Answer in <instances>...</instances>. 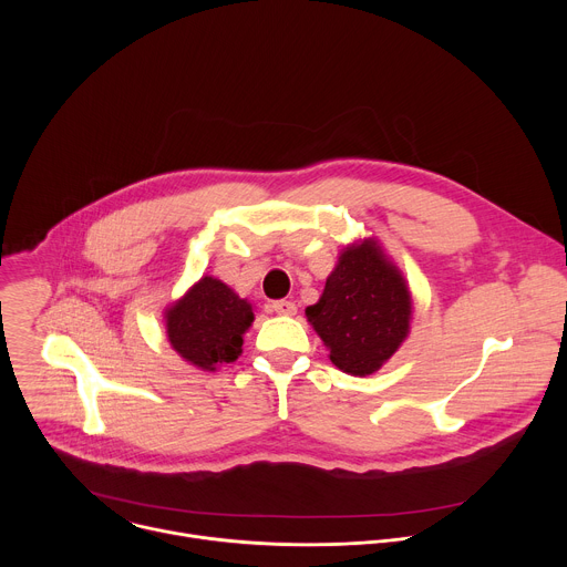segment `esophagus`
<instances>
[{
    "mask_svg": "<svg viewBox=\"0 0 567 567\" xmlns=\"http://www.w3.org/2000/svg\"><path fill=\"white\" fill-rule=\"evenodd\" d=\"M271 307H274V311L280 313V316H296V311H298L296 302H291V300H276Z\"/></svg>",
    "mask_w": 567,
    "mask_h": 567,
    "instance_id": "1",
    "label": "esophagus"
}]
</instances>
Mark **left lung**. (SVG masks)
Segmentation results:
<instances>
[{
  "label": "left lung",
  "mask_w": 567,
  "mask_h": 567,
  "mask_svg": "<svg viewBox=\"0 0 567 567\" xmlns=\"http://www.w3.org/2000/svg\"><path fill=\"white\" fill-rule=\"evenodd\" d=\"M305 316L339 370L368 377L409 339L413 296L379 239L363 237L341 249L326 289Z\"/></svg>",
  "instance_id": "1"
}]
</instances>
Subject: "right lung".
<instances>
[{"instance_id": "add662e5", "label": "right lung", "mask_w": 567, "mask_h": 567, "mask_svg": "<svg viewBox=\"0 0 567 567\" xmlns=\"http://www.w3.org/2000/svg\"><path fill=\"white\" fill-rule=\"evenodd\" d=\"M171 348L197 370L215 372L241 354L247 330L256 313L247 298H239L215 276H202L182 298L164 311Z\"/></svg>"}]
</instances>
